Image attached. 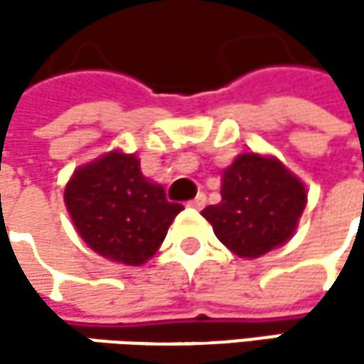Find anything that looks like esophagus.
Listing matches in <instances>:
<instances>
[{"label": "esophagus", "instance_id": "34e87169", "mask_svg": "<svg viewBox=\"0 0 364 364\" xmlns=\"http://www.w3.org/2000/svg\"><path fill=\"white\" fill-rule=\"evenodd\" d=\"M204 204H206V196H204V193H198V196L189 202V206H193V208H204Z\"/></svg>", "mask_w": 364, "mask_h": 364}]
</instances>
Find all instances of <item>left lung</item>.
Wrapping results in <instances>:
<instances>
[{"instance_id": "1", "label": "left lung", "mask_w": 364, "mask_h": 364, "mask_svg": "<svg viewBox=\"0 0 364 364\" xmlns=\"http://www.w3.org/2000/svg\"><path fill=\"white\" fill-rule=\"evenodd\" d=\"M306 208V187L278 160L242 154L223 171L221 202L202 215L217 238L240 257H261L284 245Z\"/></svg>"}]
</instances>
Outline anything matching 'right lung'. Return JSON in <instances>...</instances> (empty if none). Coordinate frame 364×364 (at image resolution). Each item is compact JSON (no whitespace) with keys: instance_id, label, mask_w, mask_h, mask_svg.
Masks as SVG:
<instances>
[{"instance_id":"add662e5","label":"right lung","mask_w":364,"mask_h":364,"mask_svg":"<svg viewBox=\"0 0 364 364\" xmlns=\"http://www.w3.org/2000/svg\"><path fill=\"white\" fill-rule=\"evenodd\" d=\"M65 204L86 245L124 265L154 257L183 208L143 177L134 156L119 151L80 168L67 183Z\"/></svg>"}]
</instances>
